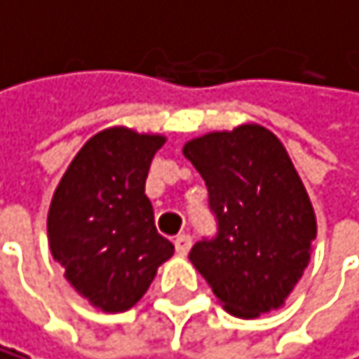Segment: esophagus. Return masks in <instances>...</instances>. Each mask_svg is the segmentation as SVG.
Returning <instances> with one entry per match:
<instances>
[{
	"label": "esophagus",
	"mask_w": 359,
	"mask_h": 359,
	"mask_svg": "<svg viewBox=\"0 0 359 359\" xmlns=\"http://www.w3.org/2000/svg\"><path fill=\"white\" fill-rule=\"evenodd\" d=\"M174 247H176V254L178 256H187V252L191 249V238L187 233H181V236H176V241H174Z\"/></svg>",
	"instance_id": "1"
}]
</instances>
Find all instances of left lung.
<instances>
[{
	"label": "left lung",
	"instance_id": "left-lung-1",
	"mask_svg": "<svg viewBox=\"0 0 359 359\" xmlns=\"http://www.w3.org/2000/svg\"><path fill=\"white\" fill-rule=\"evenodd\" d=\"M218 220L189 260L225 311L252 320L280 309L302 278L318 233L309 194L280 139L258 123L183 145Z\"/></svg>",
	"mask_w": 359,
	"mask_h": 359
}]
</instances>
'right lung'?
Listing matches in <instances>:
<instances>
[{"instance_id":"right-lung-1","label":"right lung","mask_w":359,"mask_h":359,"mask_svg":"<svg viewBox=\"0 0 359 359\" xmlns=\"http://www.w3.org/2000/svg\"><path fill=\"white\" fill-rule=\"evenodd\" d=\"M163 143V134L123 126L97 132L50 201V252L79 296L105 313L132 309L174 254L145 196L149 165Z\"/></svg>"}]
</instances>
